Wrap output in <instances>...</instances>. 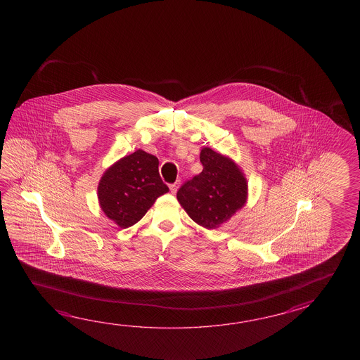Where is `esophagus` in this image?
I'll return each instance as SVG.
<instances>
[{"instance_id": "34e87169", "label": "esophagus", "mask_w": 360, "mask_h": 360, "mask_svg": "<svg viewBox=\"0 0 360 360\" xmlns=\"http://www.w3.org/2000/svg\"><path fill=\"white\" fill-rule=\"evenodd\" d=\"M179 184H180V181H176V183L171 184V185H169V189H171V193H172V194H175V193H176L177 189H179Z\"/></svg>"}]
</instances>
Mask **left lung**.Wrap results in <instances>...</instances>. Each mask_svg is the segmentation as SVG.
<instances>
[{"label": "left lung", "mask_w": 360, "mask_h": 360, "mask_svg": "<svg viewBox=\"0 0 360 360\" xmlns=\"http://www.w3.org/2000/svg\"><path fill=\"white\" fill-rule=\"evenodd\" d=\"M199 158L202 172L180 186L177 199L191 220L214 229L245 206L247 183L229 158L212 149L203 148Z\"/></svg>", "instance_id": "left-lung-1"}]
</instances>
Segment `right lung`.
<instances>
[{"instance_id":"right-lung-1","label":"right lung","mask_w":360,"mask_h":360,"mask_svg":"<svg viewBox=\"0 0 360 360\" xmlns=\"http://www.w3.org/2000/svg\"><path fill=\"white\" fill-rule=\"evenodd\" d=\"M158 163L155 155L139 149L101 177L98 188L101 210L123 229L136 224L155 199L169 191L160 176Z\"/></svg>"}]
</instances>
